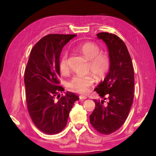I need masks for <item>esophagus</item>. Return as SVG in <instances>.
<instances>
[{
    "label": "esophagus",
    "mask_w": 156,
    "mask_h": 156,
    "mask_svg": "<svg viewBox=\"0 0 156 156\" xmlns=\"http://www.w3.org/2000/svg\"><path fill=\"white\" fill-rule=\"evenodd\" d=\"M79 98H80V100H85V99H87V97L85 95H80Z\"/></svg>",
    "instance_id": "obj_1"
}]
</instances>
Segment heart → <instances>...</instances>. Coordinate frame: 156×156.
<instances>
[{"label": "heart", "instance_id": "heart-1", "mask_svg": "<svg viewBox=\"0 0 156 156\" xmlns=\"http://www.w3.org/2000/svg\"><path fill=\"white\" fill-rule=\"evenodd\" d=\"M76 49L89 60V69L98 78H103L108 73L111 67L109 57L105 53H100L101 48L92 42H85L76 46ZM67 55L63 53L58 61V69L62 73L67 71ZM94 83L92 75H77L73 76L68 83V87L73 92L83 93Z\"/></svg>", "mask_w": 156, "mask_h": 156}]
</instances>
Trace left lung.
<instances>
[{"instance_id":"obj_1","label":"left lung","mask_w":156,"mask_h":156,"mask_svg":"<svg viewBox=\"0 0 156 156\" xmlns=\"http://www.w3.org/2000/svg\"><path fill=\"white\" fill-rule=\"evenodd\" d=\"M97 36L108 47L111 67L103 81L94 89L103 100H94L95 108L89 118L97 131L108 135L120 128L129 114L134 96V72L128 48L119 37L108 32Z\"/></svg>"}]
</instances>
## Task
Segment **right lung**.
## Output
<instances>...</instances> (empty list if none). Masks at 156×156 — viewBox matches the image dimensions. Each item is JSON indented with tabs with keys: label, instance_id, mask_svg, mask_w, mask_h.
I'll return each instance as SVG.
<instances>
[{
	"label": "right lung",
	"instance_id": "right-lung-1",
	"mask_svg": "<svg viewBox=\"0 0 156 156\" xmlns=\"http://www.w3.org/2000/svg\"><path fill=\"white\" fill-rule=\"evenodd\" d=\"M76 34H48L31 49L24 75L26 103L32 121L41 131L55 134L65 128L73 104L79 100L59 86L58 61L62 48ZM57 98L58 100H56Z\"/></svg>",
	"mask_w": 156,
	"mask_h": 156
}]
</instances>
